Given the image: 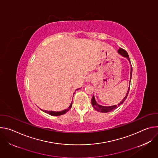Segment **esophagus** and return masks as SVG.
Segmentation results:
<instances>
[{
    "label": "esophagus",
    "mask_w": 158,
    "mask_h": 158,
    "mask_svg": "<svg viewBox=\"0 0 158 158\" xmlns=\"http://www.w3.org/2000/svg\"><path fill=\"white\" fill-rule=\"evenodd\" d=\"M86 81H87V82L91 81V77H90V76H87V77H86Z\"/></svg>",
    "instance_id": "esophagus-1"
}]
</instances>
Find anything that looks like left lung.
I'll return each instance as SVG.
<instances>
[{"instance_id": "obj_1", "label": "left lung", "mask_w": 158, "mask_h": 158, "mask_svg": "<svg viewBox=\"0 0 158 158\" xmlns=\"http://www.w3.org/2000/svg\"><path fill=\"white\" fill-rule=\"evenodd\" d=\"M118 53L121 55L122 56L126 57L127 59V60L129 61L130 62V59H129V55L127 54V52L123 49L122 48H119V49L118 50ZM131 64V63H130ZM132 66H131V78H130V82H131V76H132ZM129 89H130V84H129V89H128V91H127V93L126 95V96L124 97V98L121 101V102L118 104V105H114V106H101V105H99V104L97 103V102L96 101V99H95V98H94V96H93L92 98V99H91V102H92V104H93V106L94 107V108L99 111V112H110L112 110H113L114 109H116L118 106H119L121 104H122L124 101L126 99L127 97V95H128V93H129Z\"/></svg>"}]
</instances>
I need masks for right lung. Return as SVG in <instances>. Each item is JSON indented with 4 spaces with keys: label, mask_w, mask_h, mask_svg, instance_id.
I'll list each match as a JSON object with an SVG mask.
<instances>
[{
    "label": "right lung",
    "mask_w": 158,
    "mask_h": 158,
    "mask_svg": "<svg viewBox=\"0 0 158 158\" xmlns=\"http://www.w3.org/2000/svg\"><path fill=\"white\" fill-rule=\"evenodd\" d=\"M72 104H73V102H71V105L69 106V107L67 108V109H64V110H62V111H52V110H43V111L44 112H46V113H48V114H50V115H51V116H60V115H62V114H65L66 112H67V111H69V110L71 108V107H72Z\"/></svg>",
    "instance_id": "obj_1"
}]
</instances>
